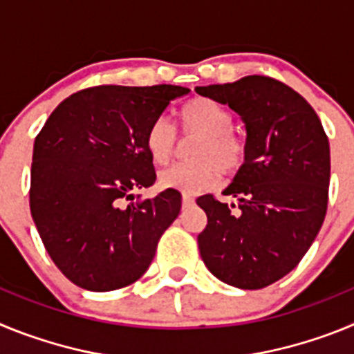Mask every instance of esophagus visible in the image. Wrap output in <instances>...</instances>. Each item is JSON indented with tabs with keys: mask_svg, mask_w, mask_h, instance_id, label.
<instances>
[{
	"mask_svg": "<svg viewBox=\"0 0 354 354\" xmlns=\"http://www.w3.org/2000/svg\"><path fill=\"white\" fill-rule=\"evenodd\" d=\"M195 204V198L192 195H183V205L184 207H192Z\"/></svg>",
	"mask_w": 354,
	"mask_h": 354,
	"instance_id": "34e87169",
	"label": "esophagus"
}]
</instances>
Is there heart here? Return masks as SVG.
I'll list each match as a JSON object with an SVG mask.
<instances>
[{
    "label": "heart",
    "instance_id": "b5f03b06",
    "mask_svg": "<svg viewBox=\"0 0 354 354\" xmlns=\"http://www.w3.org/2000/svg\"><path fill=\"white\" fill-rule=\"evenodd\" d=\"M179 122L186 133L200 134L192 165H174L159 174V186L183 195H198L218 180V174L236 175L243 168L246 147L234 134L232 115L225 106L198 97L186 102L179 111ZM175 147V131L165 118L149 127L145 134L147 154L156 165L170 161Z\"/></svg>",
    "mask_w": 354,
    "mask_h": 354
}]
</instances>
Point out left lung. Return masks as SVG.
<instances>
[{
    "label": "left lung",
    "instance_id": "left-lung-1",
    "mask_svg": "<svg viewBox=\"0 0 354 354\" xmlns=\"http://www.w3.org/2000/svg\"><path fill=\"white\" fill-rule=\"evenodd\" d=\"M195 92L227 104L246 131L245 165L223 192L237 205L212 195L196 198L207 214L200 255L221 282L262 289L292 271L321 230L330 143L314 108L273 77L246 76Z\"/></svg>",
    "mask_w": 354,
    "mask_h": 354
}]
</instances>
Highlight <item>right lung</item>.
Segmentation results:
<instances>
[{"instance_id":"obj_1","label":"right lung","mask_w":354,"mask_h":354,"mask_svg":"<svg viewBox=\"0 0 354 354\" xmlns=\"http://www.w3.org/2000/svg\"><path fill=\"white\" fill-rule=\"evenodd\" d=\"M187 92L175 84L81 90L58 104L35 138L31 216L49 257L81 289L136 282L179 216V192L145 200L134 193L156 180L147 131Z\"/></svg>"}]
</instances>
